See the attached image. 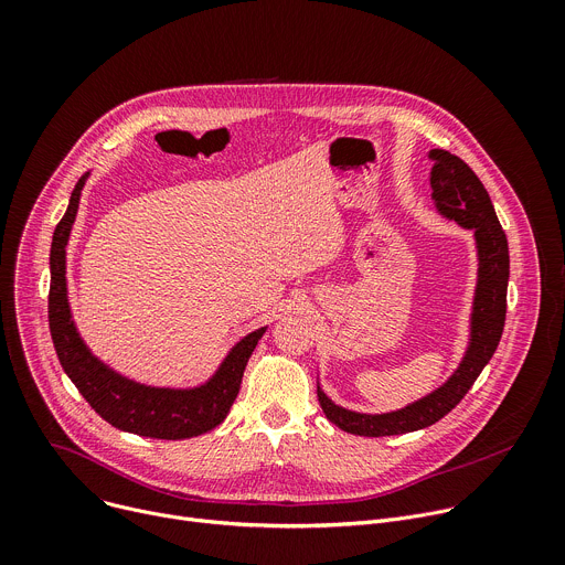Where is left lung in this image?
I'll return each instance as SVG.
<instances>
[{
    "label": "left lung",
    "mask_w": 565,
    "mask_h": 565,
    "mask_svg": "<svg viewBox=\"0 0 565 565\" xmlns=\"http://www.w3.org/2000/svg\"><path fill=\"white\" fill-rule=\"evenodd\" d=\"M429 156L434 160L431 196L436 199L438 212L476 234L480 268L471 315V342L458 371L438 391L393 414L366 416L347 412L333 405L324 391L317 388L319 405L327 418L347 434L380 438L418 431L438 423L471 388L480 371L492 360L503 335L510 279L508 236L499 223L486 185L480 183L465 160L445 149H431Z\"/></svg>",
    "instance_id": "8db88e82"
}]
</instances>
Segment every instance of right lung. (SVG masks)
Segmentation results:
<instances>
[{
  "mask_svg": "<svg viewBox=\"0 0 565 565\" xmlns=\"http://www.w3.org/2000/svg\"><path fill=\"white\" fill-rule=\"evenodd\" d=\"M85 181L87 174L79 177L75 183L68 207L53 232L51 244L49 329L57 360L77 391L89 402L92 409L116 429L160 440H183L201 436L218 427L227 416L232 402L238 395L246 364L266 329H259L241 340L230 351L216 375L207 384L192 391L136 384L98 362L73 327L64 277V248L75 221L79 190H83Z\"/></svg>",
  "mask_w": 565,
  "mask_h": 565,
  "instance_id": "1",
  "label": "right lung"
}]
</instances>
